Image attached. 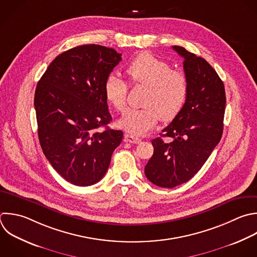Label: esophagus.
<instances>
[{
  "mask_svg": "<svg viewBox=\"0 0 257 257\" xmlns=\"http://www.w3.org/2000/svg\"><path fill=\"white\" fill-rule=\"evenodd\" d=\"M124 141L132 143V144H140L142 142V140L140 138H138L136 135L131 134V133H126L124 135Z\"/></svg>",
  "mask_w": 257,
  "mask_h": 257,
  "instance_id": "obj_1",
  "label": "esophagus"
}]
</instances>
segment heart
Segmentation results:
<instances>
[{"mask_svg": "<svg viewBox=\"0 0 257 257\" xmlns=\"http://www.w3.org/2000/svg\"><path fill=\"white\" fill-rule=\"evenodd\" d=\"M126 74L136 85L147 86L143 104L139 109H128L118 120V125L134 134L143 135L153 128L159 118L172 120L184 107L188 96V79L178 69H172L165 60L144 52L135 57L126 67ZM127 84L117 74H109L103 85L107 101L118 111L126 105Z\"/></svg>", "mask_w": 257, "mask_h": 257, "instance_id": "heart-1", "label": "heart"}]
</instances>
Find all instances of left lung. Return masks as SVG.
<instances>
[{
  "label": "left lung",
  "mask_w": 257,
  "mask_h": 257,
  "mask_svg": "<svg viewBox=\"0 0 257 257\" xmlns=\"http://www.w3.org/2000/svg\"><path fill=\"white\" fill-rule=\"evenodd\" d=\"M184 58L188 96L182 110L152 141L153 157L145 167L146 177L162 188H174L192 179L208 160L223 134L226 96L223 81L202 57L173 46Z\"/></svg>",
  "instance_id": "1"
}]
</instances>
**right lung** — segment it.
<instances>
[{
    "instance_id": "obj_1",
    "label": "right lung",
    "mask_w": 257,
    "mask_h": 257,
    "mask_svg": "<svg viewBox=\"0 0 257 257\" xmlns=\"http://www.w3.org/2000/svg\"><path fill=\"white\" fill-rule=\"evenodd\" d=\"M120 60V53L105 46L74 47L58 55L37 84L34 106L42 151L73 185L100 181L121 143L122 132L107 126L112 118L103 90Z\"/></svg>"
}]
</instances>
